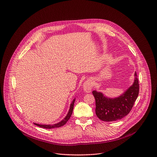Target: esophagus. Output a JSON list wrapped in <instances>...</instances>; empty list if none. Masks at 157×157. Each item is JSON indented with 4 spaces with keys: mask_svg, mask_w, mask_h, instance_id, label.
Here are the masks:
<instances>
[{
    "mask_svg": "<svg viewBox=\"0 0 157 157\" xmlns=\"http://www.w3.org/2000/svg\"><path fill=\"white\" fill-rule=\"evenodd\" d=\"M93 87V83L92 80H86L83 84V89L85 92L87 93H89L91 92V90L92 89Z\"/></svg>",
    "mask_w": 157,
    "mask_h": 157,
    "instance_id": "34e87169",
    "label": "esophagus"
}]
</instances>
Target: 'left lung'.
Wrapping results in <instances>:
<instances>
[{
	"label": "left lung",
	"mask_w": 157,
	"mask_h": 157,
	"mask_svg": "<svg viewBox=\"0 0 157 157\" xmlns=\"http://www.w3.org/2000/svg\"><path fill=\"white\" fill-rule=\"evenodd\" d=\"M135 82L123 94L114 99L105 97L101 92H92L96 103L95 113L104 121H114L127 115L133 106L139 92V84L136 72Z\"/></svg>",
	"instance_id": "1"
}]
</instances>
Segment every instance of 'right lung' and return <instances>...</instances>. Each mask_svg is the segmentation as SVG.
Wrapping results in <instances>:
<instances>
[{
    "label": "right lung",
    "instance_id": "add662e5",
    "mask_svg": "<svg viewBox=\"0 0 157 157\" xmlns=\"http://www.w3.org/2000/svg\"><path fill=\"white\" fill-rule=\"evenodd\" d=\"M74 102H75V99H74L73 101L72 102V103L70 105V108L68 111V114L65 117V118L62 120L61 122L55 124H52V125H44V124H39L37 123H34L35 125H37L39 127H40L42 128H56V127H62L63 125L66 124V123L69 120V119L71 117V115L73 113V111L74 104Z\"/></svg>",
    "mask_w": 157,
    "mask_h": 157
}]
</instances>
